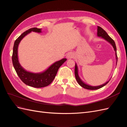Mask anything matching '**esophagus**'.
Returning a JSON list of instances; mask_svg holds the SVG:
<instances>
[{
	"mask_svg": "<svg viewBox=\"0 0 127 127\" xmlns=\"http://www.w3.org/2000/svg\"><path fill=\"white\" fill-rule=\"evenodd\" d=\"M73 57H74V54H73V53L72 52H69L67 53V54L66 55V58L68 59H72Z\"/></svg>",
	"mask_w": 127,
	"mask_h": 127,
	"instance_id": "1",
	"label": "esophagus"
}]
</instances>
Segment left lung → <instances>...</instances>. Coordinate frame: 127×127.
I'll list each match as a JSON object with an SVG mask.
<instances>
[{
  "label": "left lung",
  "mask_w": 127,
  "mask_h": 127,
  "mask_svg": "<svg viewBox=\"0 0 127 127\" xmlns=\"http://www.w3.org/2000/svg\"><path fill=\"white\" fill-rule=\"evenodd\" d=\"M97 36L98 37H100L101 38H103L105 40H107L108 42H109L112 46L114 51H115V55H116V65H117V61H118V58H117V48H116L115 42H114V40L108 35V34L107 33V32H106L103 28H102L100 26H97ZM75 78L77 82V83H79V84L81 86V87H82L84 89H88V90H97L103 87L104 86H105L109 82L110 79H110V80L107 82H106L105 83L100 85H98V86H91V85L86 84L81 79V78L79 75L78 67H77L76 63H75Z\"/></svg>",
  "instance_id": "left-lung-1"
}]
</instances>
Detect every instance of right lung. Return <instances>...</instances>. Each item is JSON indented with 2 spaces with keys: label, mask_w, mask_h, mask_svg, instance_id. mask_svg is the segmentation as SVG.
<instances>
[{
  "label": "right lung",
  "mask_w": 127,
  "mask_h": 127,
  "mask_svg": "<svg viewBox=\"0 0 127 127\" xmlns=\"http://www.w3.org/2000/svg\"><path fill=\"white\" fill-rule=\"evenodd\" d=\"M32 32H42V28H30L20 35L14 43L13 52L12 55V61L14 67L23 82L25 84L34 88H43L50 85L58 73V69L65 61L66 59H63L57 61L52 64L51 66L44 72L40 73H32L25 70L20 64L18 57V47L22 39Z\"/></svg>",
  "instance_id": "obj_1"
}]
</instances>
